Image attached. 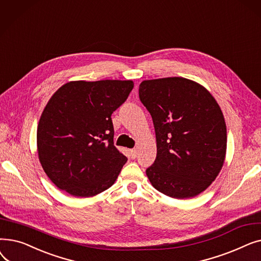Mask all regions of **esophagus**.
Wrapping results in <instances>:
<instances>
[{"mask_svg":"<svg viewBox=\"0 0 261 261\" xmlns=\"http://www.w3.org/2000/svg\"><path fill=\"white\" fill-rule=\"evenodd\" d=\"M130 155L132 159H135L136 156H138V150L136 149H131L130 150Z\"/></svg>","mask_w":261,"mask_h":261,"instance_id":"esophagus-1","label":"esophagus"}]
</instances>
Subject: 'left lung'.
Returning <instances> with one entry per match:
<instances>
[{"label":"left lung","mask_w":261,"mask_h":261,"mask_svg":"<svg viewBox=\"0 0 261 261\" xmlns=\"http://www.w3.org/2000/svg\"><path fill=\"white\" fill-rule=\"evenodd\" d=\"M142 103L152 117L156 158L146 174L160 193L193 198L220 172L226 152V126L212 94L182 77L145 80Z\"/></svg>","instance_id":"8db88e82"}]
</instances>
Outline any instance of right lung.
<instances>
[{
    "instance_id": "obj_1",
    "label": "right lung",
    "mask_w": 261,
    "mask_h": 261,
    "mask_svg": "<svg viewBox=\"0 0 261 261\" xmlns=\"http://www.w3.org/2000/svg\"><path fill=\"white\" fill-rule=\"evenodd\" d=\"M131 80L71 81L55 93L40 117L41 165L59 189L92 197L111 187L127 162L113 143L111 115L126 101Z\"/></svg>"
}]
</instances>
